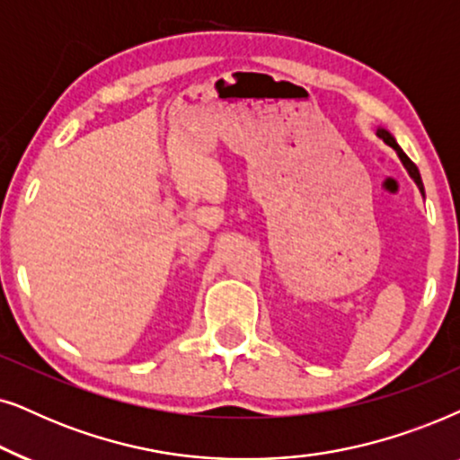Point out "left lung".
I'll use <instances>...</instances> for the list:
<instances>
[{
    "mask_svg": "<svg viewBox=\"0 0 460 460\" xmlns=\"http://www.w3.org/2000/svg\"><path fill=\"white\" fill-rule=\"evenodd\" d=\"M376 134H378V137H381V138L385 140V143H387L389 146H394V149L397 151V155H400V159H402V164H403V168H406V170H408V174H410V176H412V181L416 182V187H419V189H420L422 198H425V187H422V181H420V172H419V168H416V166H414V162H412V159H410V157L406 155V153H403V151H402V146L395 143V138H394V137H391V134H389L387 130H383V128H378V130H376Z\"/></svg>",
    "mask_w": 460,
    "mask_h": 460,
    "instance_id": "8db88e82",
    "label": "left lung"
}]
</instances>
